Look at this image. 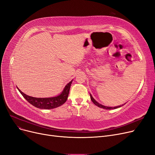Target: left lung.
<instances>
[{
  "label": "left lung",
  "instance_id": "obj_1",
  "mask_svg": "<svg viewBox=\"0 0 155 155\" xmlns=\"http://www.w3.org/2000/svg\"><path fill=\"white\" fill-rule=\"evenodd\" d=\"M90 96H91V99L92 100V101L93 102V103L95 104V105H96L97 106H98V107H101V108H103V109H106V110H112V109H117V108H118V107H122V106H124L125 104H122V105H120V106H115V107H110V106H104V105H102V104H99L98 102H97L94 99V98H93V97L92 96V95L91 94H90Z\"/></svg>",
  "mask_w": 155,
  "mask_h": 155
}]
</instances>
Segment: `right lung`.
<instances>
[{"label": "right lung", "mask_w": 155, "mask_h": 155, "mask_svg": "<svg viewBox=\"0 0 155 155\" xmlns=\"http://www.w3.org/2000/svg\"><path fill=\"white\" fill-rule=\"evenodd\" d=\"M72 81L73 80L64 87L63 91L59 95L51 97L39 98L31 97L24 94L19 89H18L19 91V92L22 94V96L24 97V98L33 106H34L35 107H38V108L40 109L49 110L56 108L57 107L61 106L66 101V100L68 97Z\"/></svg>", "instance_id": "add662e5"}]
</instances>
